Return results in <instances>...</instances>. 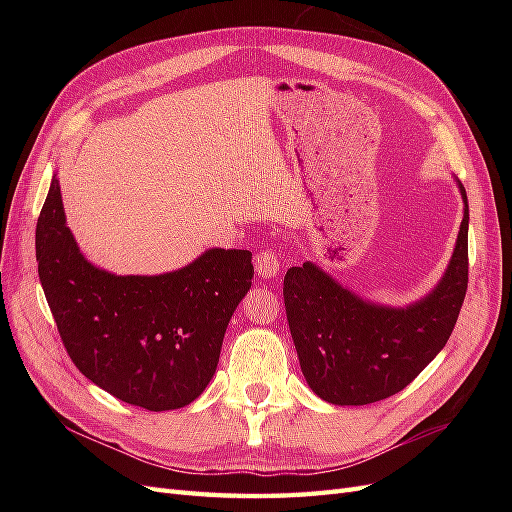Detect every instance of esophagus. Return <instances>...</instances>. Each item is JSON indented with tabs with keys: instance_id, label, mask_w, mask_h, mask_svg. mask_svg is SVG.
Segmentation results:
<instances>
[{
	"instance_id": "1",
	"label": "esophagus",
	"mask_w": 512,
	"mask_h": 512,
	"mask_svg": "<svg viewBox=\"0 0 512 512\" xmlns=\"http://www.w3.org/2000/svg\"><path fill=\"white\" fill-rule=\"evenodd\" d=\"M280 269H282L280 256H277L273 250H260L256 254V273L260 277L269 280V277H275L277 273H280Z\"/></svg>"
}]
</instances>
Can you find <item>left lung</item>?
<instances>
[{
  "label": "left lung",
  "mask_w": 512,
  "mask_h": 512,
  "mask_svg": "<svg viewBox=\"0 0 512 512\" xmlns=\"http://www.w3.org/2000/svg\"><path fill=\"white\" fill-rule=\"evenodd\" d=\"M440 284L404 309L367 303L312 262L288 269L284 303L301 371L320 399L365 406L399 393L451 337L468 290V196Z\"/></svg>",
  "instance_id": "left-lung-1"
}]
</instances>
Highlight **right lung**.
<instances>
[{"label": "right lung", "instance_id": "add662e5", "mask_svg": "<svg viewBox=\"0 0 512 512\" xmlns=\"http://www.w3.org/2000/svg\"><path fill=\"white\" fill-rule=\"evenodd\" d=\"M36 258L72 363L106 393L151 412L188 406L207 389L254 277L252 252L222 247L164 275L102 271L66 226L57 179L38 218Z\"/></svg>", "mask_w": 512, "mask_h": 512}]
</instances>
